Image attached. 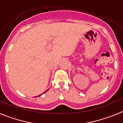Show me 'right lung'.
<instances>
[{"mask_svg": "<svg viewBox=\"0 0 123 123\" xmlns=\"http://www.w3.org/2000/svg\"><path fill=\"white\" fill-rule=\"evenodd\" d=\"M45 92H46V91H45ZM41 95H42V94H41ZM40 95H39V96H40ZM39 96H38V97H39Z\"/></svg>", "mask_w": 123, "mask_h": 123, "instance_id": "right-lung-1", "label": "right lung"}]
</instances>
